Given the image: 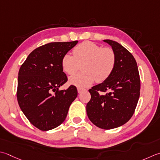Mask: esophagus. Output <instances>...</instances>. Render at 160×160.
<instances>
[{"label": "esophagus", "mask_w": 160, "mask_h": 160, "mask_svg": "<svg viewBox=\"0 0 160 160\" xmlns=\"http://www.w3.org/2000/svg\"><path fill=\"white\" fill-rule=\"evenodd\" d=\"M84 91H86V89H83V88H81V87H78V92L79 93L84 92Z\"/></svg>", "instance_id": "esophagus-1"}]
</instances>
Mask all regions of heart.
Returning a JSON list of instances; mask_svg holds the SVG:
<instances>
[{"label": "heart", "instance_id": "b5f03b06", "mask_svg": "<svg viewBox=\"0 0 160 160\" xmlns=\"http://www.w3.org/2000/svg\"><path fill=\"white\" fill-rule=\"evenodd\" d=\"M73 55L69 53L62 57V70L68 75L76 73L78 65L83 73H78L68 79V82L78 87H89L94 80L102 82L111 76L116 65V55L111 48H102L92 42H84L73 49Z\"/></svg>", "mask_w": 160, "mask_h": 160}]
</instances>
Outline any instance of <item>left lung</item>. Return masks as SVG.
<instances>
[{
	"label": "left lung",
	"instance_id": "1",
	"mask_svg": "<svg viewBox=\"0 0 160 160\" xmlns=\"http://www.w3.org/2000/svg\"><path fill=\"white\" fill-rule=\"evenodd\" d=\"M103 42L114 51L116 65L107 80L89 90L91 100L86 109L95 126L109 130L123 126L132 117L139 98L140 78L135 59L126 48L114 41ZM101 91L108 93L102 95Z\"/></svg>",
	"mask_w": 160,
	"mask_h": 160
}]
</instances>
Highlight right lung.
Listing matches in <instances>:
<instances>
[{"mask_svg": "<svg viewBox=\"0 0 160 160\" xmlns=\"http://www.w3.org/2000/svg\"><path fill=\"white\" fill-rule=\"evenodd\" d=\"M78 42H52L40 46L28 56L18 71V103L30 123L41 130L54 129L63 123L78 96L73 85L58 90L68 80L61 66L62 57Z\"/></svg>", "mask_w": 160, "mask_h": 160, "instance_id": "obj_1", "label": "right lung"}]
</instances>
